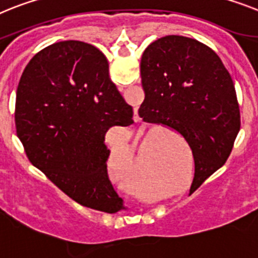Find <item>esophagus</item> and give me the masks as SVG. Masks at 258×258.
Here are the masks:
<instances>
[{
	"instance_id": "34e87169",
	"label": "esophagus",
	"mask_w": 258,
	"mask_h": 258,
	"mask_svg": "<svg viewBox=\"0 0 258 258\" xmlns=\"http://www.w3.org/2000/svg\"><path fill=\"white\" fill-rule=\"evenodd\" d=\"M134 118H136V120H140V116H138V113H136V116H134Z\"/></svg>"
}]
</instances>
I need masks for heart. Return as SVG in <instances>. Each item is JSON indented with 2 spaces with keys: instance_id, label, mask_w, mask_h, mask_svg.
Masks as SVG:
<instances>
[{
  "instance_id": "obj_1",
  "label": "heart",
  "mask_w": 258,
  "mask_h": 258,
  "mask_svg": "<svg viewBox=\"0 0 258 258\" xmlns=\"http://www.w3.org/2000/svg\"><path fill=\"white\" fill-rule=\"evenodd\" d=\"M160 134H154L145 138L142 145L140 147V159L141 163H145V144L147 140H156L159 138ZM108 168H109V175L114 182H117L121 188L127 189V190H133V185L136 182L138 172H140V160L136 156L133 151V147L126 140L114 141L112 144L111 156H109V163H108ZM181 177V175H177L173 177V181L177 182ZM145 188H137L136 192L140 196L154 200V198L159 197L160 192L155 193H145Z\"/></svg>"
}]
</instances>
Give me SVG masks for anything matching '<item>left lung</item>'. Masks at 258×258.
<instances>
[{"mask_svg":"<svg viewBox=\"0 0 258 258\" xmlns=\"http://www.w3.org/2000/svg\"><path fill=\"white\" fill-rule=\"evenodd\" d=\"M141 78V117L175 129L192 149V195L226 163L240 131L232 78L211 48L179 35L160 37L145 49Z\"/></svg>","mask_w":258,"mask_h":258,"instance_id":"1","label":"left lung"}]
</instances>
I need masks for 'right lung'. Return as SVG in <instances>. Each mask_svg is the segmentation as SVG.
<instances>
[{"label":"right lung","instance_id":"add662e5","mask_svg":"<svg viewBox=\"0 0 258 258\" xmlns=\"http://www.w3.org/2000/svg\"><path fill=\"white\" fill-rule=\"evenodd\" d=\"M132 118L105 56L83 41L37 52L17 89L15 126L30 162L72 200L108 214L125 208L108 179L105 134Z\"/></svg>","mask_w":258,"mask_h":258}]
</instances>
